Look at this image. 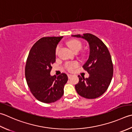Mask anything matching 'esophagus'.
Masks as SVG:
<instances>
[{"label":"esophagus","instance_id":"obj_1","mask_svg":"<svg viewBox=\"0 0 132 132\" xmlns=\"http://www.w3.org/2000/svg\"><path fill=\"white\" fill-rule=\"evenodd\" d=\"M72 76H72L71 74H68V78H69V79H70V78H71Z\"/></svg>","mask_w":132,"mask_h":132}]
</instances>
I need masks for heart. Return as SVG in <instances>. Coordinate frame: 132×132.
Instances as JSON below:
<instances>
[{"label": "heart", "mask_w": 132, "mask_h": 132, "mask_svg": "<svg viewBox=\"0 0 132 132\" xmlns=\"http://www.w3.org/2000/svg\"><path fill=\"white\" fill-rule=\"evenodd\" d=\"M68 45L69 47L70 48L71 50L73 51V52H78V51L81 50L82 47V45L81 42L77 40H71L68 42ZM59 49V46H58L56 48L55 53L57 54ZM79 65V63L78 62L74 61V62H67L64 64V68L69 71H72L73 70L76 68L77 66Z\"/></svg>", "instance_id": "b5f03b06"}]
</instances>
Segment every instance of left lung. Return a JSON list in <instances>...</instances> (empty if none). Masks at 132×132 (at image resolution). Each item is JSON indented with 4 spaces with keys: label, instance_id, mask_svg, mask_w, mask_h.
I'll return each instance as SVG.
<instances>
[{
    "label": "left lung",
    "instance_id": "left-lung-1",
    "mask_svg": "<svg viewBox=\"0 0 132 132\" xmlns=\"http://www.w3.org/2000/svg\"><path fill=\"white\" fill-rule=\"evenodd\" d=\"M71 36L85 39L90 47L89 59L82 66L89 74V77L85 78L78 76L79 82L75 88L82 97L96 98L106 91L112 81L113 64L110 54L106 46L96 36L89 33Z\"/></svg>",
    "mask_w": 132,
    "mask_h": 132
}]
</instances>
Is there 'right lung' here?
Listing matches in <instances>:
<instances>
[{
	"instance_id": "add662e5",
	"label": "right lung",
	"mask_w": 132,
	"mask_h": 132,
	"mask_svg": "<svg viewBox=\"0 0 132 132\" xmlns=\"http://www.w3.org/2000/svg\"><path fill=\"white\" fill-rule=\"evenodd\" d=\"M63 37H43L31 48L25 67V77L30 92L35 98L46 104L60 100L64 93L68 76L62 73L51 76L55 62V49Z\"/></svg>"
}]
</instances>
